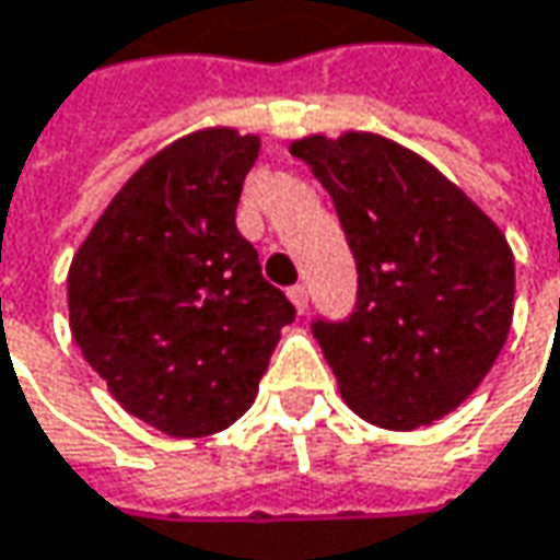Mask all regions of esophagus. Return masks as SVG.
<instances>
[{
	"label": "esophagus",
	"instance_id": "34e87169",
	"mask_svg": "<svg viewBox=\"0 0 560 560\" xmlns=\"http://www.w3.org/2000/svg\"><path fill=\"white\" fill-rule=\"evenodd\" d=\"M290 302L295 305V312L299 314L308 312V287H302V283L290 287Z\"/></svg>",
	"mask_w": 560,
	"mask_h": 560
}]
</instances>
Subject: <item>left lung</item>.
<instances>
[{"instance_id":"1","label":"left lung","mask_w":560,"mask_h":560,"mask_svg":"<svg viewBox=\"0 0 560 560\" xmlns=\"http://www.w3.org/2000/svg\"><path fill=\"white\" fill-rule=\"evenodd\" d=\"M290 152L330 192L355 255V312L312 324L346 405L383 430L445 418L483 383L511 330L505 233L386 137L312 133Z\"/></svg>"}]
</instances>
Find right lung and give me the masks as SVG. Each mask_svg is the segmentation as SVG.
<instances>
[{"instance_id":"right-lung-1","label":"right lung","mask_w":560,"mask_h":560,"mask_svg":"<svg viewBox=\"0 0 560 560\" xmlns=\"http://www.w3.org/2000/svg\"><path fill=\"white\" fill-rule=\"evenodd\" d=\"M261 140L208 127L120 186L68 270L71 334L120 408L177 440L252 408L295 308L236 230Z\"/></svg>"}]
</instances>
